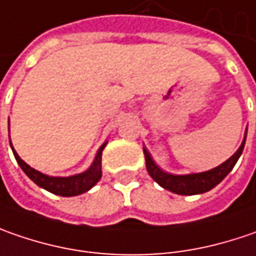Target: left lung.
<instances>
[{
    "label": "left lung",
    "instance_id": "1",
    "mask_svg": "<svg viewBox=\"0 0 256 256\" xmlns=\"http://www.w3.org/2000/svg\"><path fill=\"white\" fill-rule=\"evenodd\" d=\"M246 140V130H245V138L242 140L239 149L229 158L228 160L224 162L216 168L206 170L200 173H188V174H172V173L164 172L156 164V162L152 159L149 150L143 148L144 159H146V169L149 172L150 178L159 184L166 190H170L176 194H205L208 190L214 189L216 184H219L226 176L228 173L234 169L236 162L240 158Z\"/></svg>",
    "mask_w": 256,
    "mask_h": 256
}]
</instances>
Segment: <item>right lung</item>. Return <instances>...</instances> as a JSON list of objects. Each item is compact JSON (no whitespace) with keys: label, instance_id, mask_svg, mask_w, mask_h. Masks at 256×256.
I'll use <instances>...</instances> for the list:
<instances>
[{"label":"right lung","instance_id":"right-lung-1","mask_svg":"<svg viewBox=\"0 0 256 256\" xmlns=\"http://www.w3.org/2000/svg\"><path fill=\"white\" fill-rule=\"evenodd\" d=\"M8 128H10V120H8ZM10 144H11L12 153L16 156V160L20 164V168L24 170V173L37 186L48 190L51 194H58V196H67V198L68 196H77V194H82L87 190H90L102 179V153L106 148L107 142H104L100 146V149L97 150L92 166L87 170L72 174V176H48L46 173L38 172L18 156L16 149L12 148L11 140H10Z\"/></svg>","mask_w":256,"mask_h":256}]
</instances>
